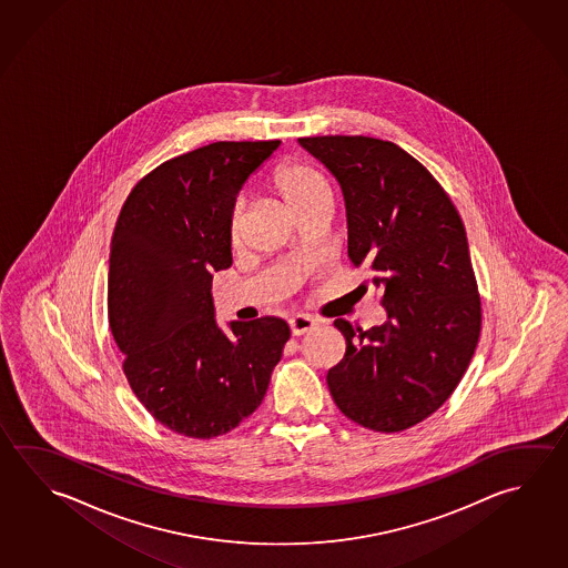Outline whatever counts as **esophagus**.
<instances>
[{
    "mask_svg": "<svg viewBox=\"0 0 568 568\" xmlns=\"http://www.w3.org/2000/svg\"><path fill=\"white\" fill-rule=\"evenodd\" d=\"M288 324L292 336H302V334H306V332L312 331L316 326V321L310 318L306 314H296L294 318H290Z\"/></svg>",
    "mask_w": 568,
    "mask_h": 568,
    "instance_id": "34e87169",
    "label": "esophagus"
}]
</instances>
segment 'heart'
I'll list each match as a JSON object with an SVG mask.
<instances>
[{
    "label": "heart",
    "mask_w": 568,
    "mask_h": 568,
    "mask_svg": "<svg viewBox=\"0 0 568 568\" xmlns=\"http://www.w3.org/2000/svg\"><path fill=\"white\" fill-rule=\"evenodd\" d=\"M272 186L278 190L280 196L298 216H304L310 210L321 206L322 202L332 200V190L326 178L302 160H284L272 172ZM244 224V204L236 202L230 212L227 236L237 246L242 240Z\"/></svg>",
    "instance_id": "1"
}]
</instances>
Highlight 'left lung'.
<instances>
[{"instance_id": "1", "label": "left lung", "mask_w": 568, "mask_h": 568, "mask_svg": "<svg viewBox=\"0 0 568 568\" xmlns=\"http://www.w3.org/2000/svg\"><path fill=\"white\" fill-rule=\"evenodd\" d=\"M298 142L338 180L348 258L368 272L388 314L371 331L334 321L346 352L326 376L332 398L364 428L400 433L448 400L478 344L483 312L465 224L434 175L393 142Z\"/></svg>"}]
</instances>
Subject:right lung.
I'll return each mask as SVG.
<instances>
[{
	"instance_id": "add662e5",
	"label": "right lung",
	"mask_w": 568,
	"mask_h": 568,
	"mask_svg": "<svg viewBox=\"0 0 568 568\" xmlns=\"http://www.w3.org/2000/svg\"><path fill=\"white\" fill-rule=\"evenodd\" d=\"M214 142L144 175L122 206L110 247L108 318L125 378L170 430L214 438L258 408L288 342L264 316L216 324L212 272L232 266L227 236L237 192L278 148Z\"/></svg>"
}]
</instances>
